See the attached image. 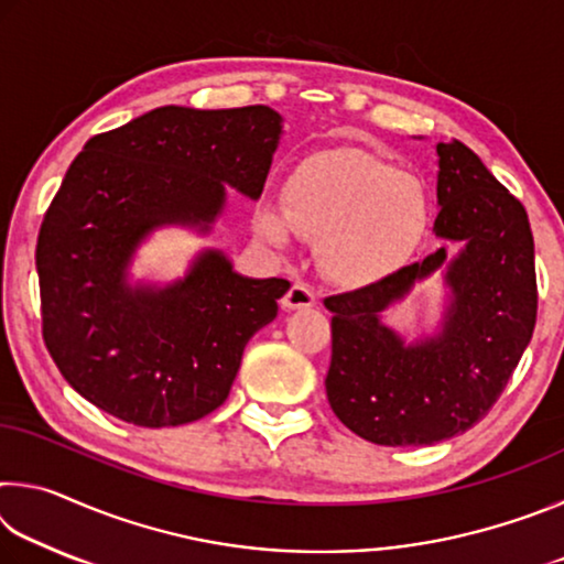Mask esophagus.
<instances>
[{"instance_id": "obj_1", "label": "esophagus", "mask_w": 564, "mask_h": 564, "mask_svg": "<svg viewBox=\"0 0 564 564\" xmlns=\"http://www.w3.org/2000/svg\"><path fill=\"white\" fill-rule=\"evenodd\" d=\"M316 303H318L316 291H313V285L303 283V281L293 283L291 289H289V293L283 295V308H289V311L311 308V305H316Z\"/></svg>"}]
</instances>
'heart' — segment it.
I'll list each match as a JSON object with an SVG mask.
<instances>
[{"instance_id": "obj_1", "label": "heart", "mask_w": 564, "mask_h": 564, "mask_svg": "<svg viewBox=\"0 0 564 564\" xmlns=\"http://www.w3.org/2000/svg\"><path fill=\"white\" fill-rule=\"evenodd\" d=\"M433 221L425 186L370 151L330 149L303 159L283 186V208L265 204L256 231L289 243L316 241L321 271L348 289L388 281L413 263Z\"/></svg>"}]
</instances>
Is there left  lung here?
I'll return each instance as SVG.
<instances>
[{"label":"left lung","instance_id":"left-lung-1","mask_svg":"<svg viewBox=\"0 0 564 564\" xmlns=\"http://www.w3.org/2000/svg\"><path fill=\"white\" fill-rule=\"evenodd\" d=\"M435 236L445 246L388 281L330 295L326 393L343 425L376 445H433L490 413L538 318L528 212L460 141L437 144ZM446 265L452 305L435 339L410 347L379 313Z\"/></svg>","mask_w":564,"mask_h":564}]
</instances>
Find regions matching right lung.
Listing matches in <instances>:
<instances>
[{
  "label": "right lung",
  "mask_w": 564,
  "mask_h": 564,
  "mask_svg": "<svg viewBox=\"0 0 564 564\" xmlns=\"http://www.w3.org/2000/svg\"><path fill=\"white\" fill-rule=\"evenodd\" d=\"M281 139L269 107H161L97 133L36 238L42 336L66 383L141 427L184 425L224 403L246 343L275 318L285 279H243L204 251L186 279L129 285L137 246L164 224L208 231L226 184L259 198Z\"/></svg>",
  "instance_id": "add662e5"
}]
</instances>
